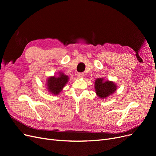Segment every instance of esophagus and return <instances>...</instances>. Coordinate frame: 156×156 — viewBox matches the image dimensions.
<instances>
[{
  "label": "esophagus",
  "instance_id": "34e87169",
  "mask_svg": "<svg viewBox=\"0 0 156 156\" xmlns=\"http://www.w3.org/2000/svg\"><path fill=\"white\" fill-rule=\"evenodd\" d=\"M77 77L78 78H83L84 77V73H79L77 74Z\"/></svg>",
  "mask_w": 156,
  "mask_h": 156
}]
</instances>
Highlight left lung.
Returning a JSON list of instances; mask_svg holds the SVG:
<instances>
[{
  "mask_svg": "<svg viewBox=\"0 0 156 156\" xmlns=\"http://www.w3.org/2000/svg\"><path fill=\"white\" fill-rule=\"evenodd\" d=\"M116 89L115 83L111 81H103V79L98 78L95 81V90L97 95L101 98H105L114 93Z\"/></svg>",
  "mask_w": 156,
  "mask_h": 156,
  "instance_id": "8db88e82",
  "label": "left lung"
}]
</instances>
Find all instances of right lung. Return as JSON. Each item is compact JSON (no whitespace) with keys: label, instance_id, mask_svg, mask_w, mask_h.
<instances>
[{"label":"right lung","instance_id":"1","mask_svg":"<svg viewBox=\"0 0 156 156\" xmlns=\"http://www.w3.org/2000/svg\"><path fill=\"white\" fill-rule=\"evenodd\" d=\"M68 79V77L62 73H60L58 77H49L47 84L48 90L53 94H58L66 85Z\"/></svg>","mask_w":156,"mask_h":156}]
</instances>
